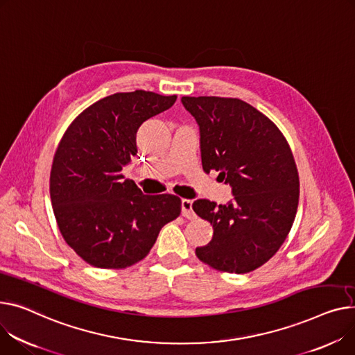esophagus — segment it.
<instances>
[{"mask_svg": "<svg viewBox=\"0 0 355 355\" xmlns=\"http://www.w3.org/2000/svg\"><path fill=\"white\" fill-rule=\"evenodd\" d=\"M181 214L188 218V220H194L196 218V212L193 211V201L191 200H181Z\"/></svg>", "mask_w": 355, "mask_h": 355, "instance_id": "obj_1", "label": "esophagus"}]
</instances>
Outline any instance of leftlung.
I'll use <instances>...</instances> for the list:
<instances>
[{
  "mask_svg": "<svg viewBox=\"0 0 355 355\" xmlns=\"http://www.w3.org/2000/svg\"><path fill=\"white\" fill-rule=\"evenodd\" d=\"M200 128L201 162L231 187L232 200H196L193 209L214 230L196 250L209 267L244 274L266 264L293 227L300 180L284 135L268 118L239 98L182 97Z\"/></svg>",
  "mask_w": 355,
  "mask_h": 355,
  "instance_id": "8db88e82",
  "label": "left lung"
}]
</instances>
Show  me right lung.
Wrapping results in <instances>:
<instances>
[{"mask_svg": "<svg viewBox=\"0 0 355 355\" xmlns=\"http://www.w3.org/2000/svg\"><path fill=\"white\" fill-rule=\"evenodd\" d=\"M177 96L116 92L83 111L55 151L50 196L65 243L98 268L143 259L161 228L181 212L171 194L146 196L123 170L137 154V131L168 110Z\"/></svg>", "mask_w": 355, "mask_h": 355, "instance_id": "1", "label": "right lung"}]
</instances>
